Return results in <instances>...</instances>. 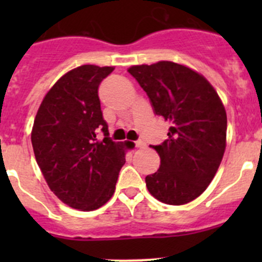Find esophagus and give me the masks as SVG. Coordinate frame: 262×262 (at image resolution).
Instances as JSON below:
<instances>
[{
	"mask_svg": "<svg viewBox=\"0 0 262 262\" xmlns=\"http://www.w3.org/2000/svg\"><path fill=\"white\" fill-rule=\"evenodd\" d=\"M134 144H136L137 148H144V147H146V143H144L143 141H136V142H134Z\"/></svg>",
	"mask_w": 262,
	"mask_h": 262,
	"instance_id": "1",
	"label": "esophagus"
}]
</instances>
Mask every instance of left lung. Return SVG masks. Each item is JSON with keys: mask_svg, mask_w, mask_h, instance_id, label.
<instances>
[{"mask_svg": "<svg viewBox=\"0 0 262 262\" xmlns=\"http://www.w3.org/2000/svg\"><path fill=\"white\" fill-rule=\"evenodd\" d=\"M128 72L147 92L155 114L171 123L168 138L153 146L161 165L146 178L148 191L165 204H186L203 194L221 165L226 109L207 78L182 64L162 60Z\"/></svg>", "mask_w": 262, "mask_h": 262, "instance_id": "8db88e82", "label": "left lung"}]
</instances>
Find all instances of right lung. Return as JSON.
I'll return each instance as SVG.
<instances>
[{"label": "right lung", "instance_id": "1", "mask_svg": "<svg viewBox=\"0 0 262 262\" xmlns=\"http://www.w3.org/2000/svg\"><path fill=\"white\" fill-rule=\"evenodd\" d=\"M114 67L84 64L66 73L41 101L31 143L49 189L71 208L95 210L110 200L132 142H113L99 84ZM102 131L104 139L97 141Z\"/></svg>", "mask_w": 262, "mask_h": 262}]
</instances>
